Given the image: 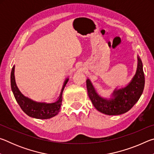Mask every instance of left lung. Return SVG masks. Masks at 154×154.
<instances>
[{"label": "left lung", "mask_w": 154, "mask_h": 154, "mask_svg": "<svg viewBox=\"0 0 154 154\" xmlns=\"http://www.w3.org/2000/svg\"><path fill=\"white\" fill-rule=\"evenodd\" d=\"M136 73L126 86L116 89L110 98H103L96 92L91 81L86 80L88 96L98 111L109 116H118L126 113L139 100L144 90L145 75L143 63L137 56Z\"/></svg>", "instance_id": "1"}]
</instances>
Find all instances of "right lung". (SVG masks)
I'll return each instance as SVG.
<instances>
[{
	"instance_id": "add662e5",
	"label": "right lung",
	"mask_w": 154,
	"mask_h": 154,
	"mask_svg": "<svg viewBox=\"0 0 154 154\" xmlns=\"http://www.w3.org/2000/svg\"><path fill=\"white\" fill-rule=\"evenodd\" d=\"M15 65L12 68L11 72V86L12 92L17 103L24 113L31 118L46 119L53 118L59 113L62 102V92L69 81V78L65 79L62 85L59 97L53 103L36 102L32 99L25 96L20 92L15 83Z\"/></svg>"
}]
</instances>
